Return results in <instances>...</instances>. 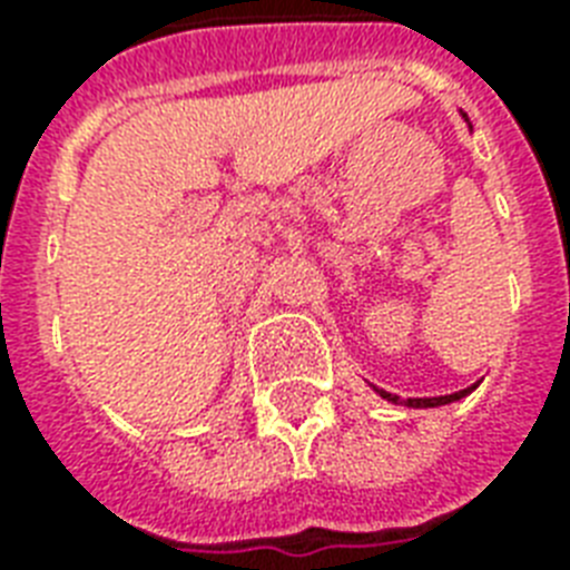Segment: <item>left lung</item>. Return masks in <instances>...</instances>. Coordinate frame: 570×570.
Segmentation results:
<instances>
[{"label": "left lung", "instance_id": "1", "mask_svg": "<svg viewBox=\"0 0 570 570\" xmlns=\"http://www.w3.org/2000/svg\"><path fill=\"white\" fill-rule=\"evenodd\" d=\"M461 118L468 120V115L461 111ZM468 124H470V120H468ZM476 387H479V381H476V384H470V387L459 390V393H450V396H429V399H399L396 393H387V390H379V387H375V393H379L381 399L393 402V405H399V402H402V405H407V407H441V405H450V402H459V399L470 396V393H473Z\"/></svg>", "mask_w": 570, "mask_h": 570}]
</instances>
